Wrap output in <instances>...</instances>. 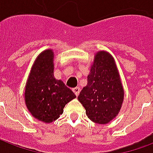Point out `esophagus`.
Returning a JSON list of instances; mask_svg holds the SVG:
<instances>
[{"instance_id":"esophagus-1","label":"esophagus","mask_w":153,"mask_h":153,"mask_svg":"<svg viewBox=\"0 0 153 153\" xmlns=\"http://www.w3.org/2000/svg\"><path fill=\"white\" fill-rule=\"evenodd\" d=\"M72 91H73V92H74V94L76 96L79 95V93H80V88L79 87H74V88L72 89Z\"/></svg>"}]
</instances>
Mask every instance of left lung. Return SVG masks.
Here are the masks:
<instances>
[{
    "label": "left lung",
    "mask_w": 153,
    "mask_h": 153,
    "mask_svg": "<svg viewBox=\"0 0 153 153\" xmlns=\"http://www.w3.org/2000/svg\"><path fill=\"white\" fill-rule=\"evenodd\" d=\"M123 98V87L114 59L105 51L98 52L87 77V85L78 97L86 115L95 123H108L118 114Z\"/></svg>",
    "instance_id": "1"
}]
</instances>
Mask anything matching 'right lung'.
Returning <instances> with one entry per match:
<instances>
[{
    "label": "right lung",
    "instance_id": "1",
    "mask_svg": "<svg viewBox=\"0 0 153 153\" xmlns=\"http://www.w3.org/2000/svg\"><path fill=\"white\" fill-rule=\"evenodd\" d=\"M53 52L43 51L37 57L25 87V102L32 116L51 123L59 117L67 102L76 98L61 80L54 78Z\"/></svg>",
    "mask_w": 153,
    "mask_h": 153
}]
</instances>
